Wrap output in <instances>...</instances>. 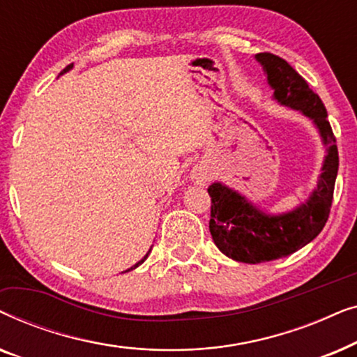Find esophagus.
<instances>
[{
  "mask_svg": "<svg viewBox=\"0 0 357 357\" xmlns=\"http://www.w3.org/2000/svg\"><path fill=\"white\" fill-rule=\"evenodd\" d=\"M192 178L195 180V182L197 183H199V185H204L208 182V178H209V175H208V172L204 169H202V167H197L193 170V174H192Z\"/></svg>",
  "mask_w": 357,
  "mask_h": 357,
  "instance_id": "34e87169",
  "label": "esophagus"
}]
</instances>
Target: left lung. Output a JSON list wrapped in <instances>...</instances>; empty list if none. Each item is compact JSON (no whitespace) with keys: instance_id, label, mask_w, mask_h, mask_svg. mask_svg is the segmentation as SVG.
Returning a JSON list of instances; mask_svg holds the SVG:
<instances>
[{"instance_id":"obj_1","label":"left lung","mask_w":357,"mask_h":357,"mask_svg":"<svg viewBox=\"0 0 357 357\" xmlns=\"http://www.w3.org/2000/svg\"><path fill=\"white\" fill-rule=\"evenodd\" d=\"M278 104L299 110L314 121L326 148L317 188L305 203L282 214H268L236 190L214 182L208 187L211 197L209 232L224 255L242 263H263L287 257L302 248L321 232L328 221L338 174V148L331 131L324 102L309 82L282 58L273 53H258Z\"/></svg>"}]
</instances>
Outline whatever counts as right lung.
I'll list each match as a JSON object with an SVG mask.
<instances>
[{"mask_svg": "<svg viewBox=\"0 0 357 357\" xmlns=\"http://www.w3.org/2000/svg\"><path fill=\"white\" fill-rule=\"evenodd\" d=\"M71 68H73V65H68V66L65 68V70H63V71L60 73V75H65V73H66V71H70V70H71ZM149 252H151V250H149ZM149 252H148V253H146V255H144V258H143V260H139L138 263H136V265H135V266H131V268H130V270H126V271H131V270H135V268H138V266L141 265V263H143V261L146 260V258H148V255H149Z\"/></svg>", "mask_w": 357, "mask_h": 357, "instance_id": "obj_1", "label": "right lung"}]
</instances>
